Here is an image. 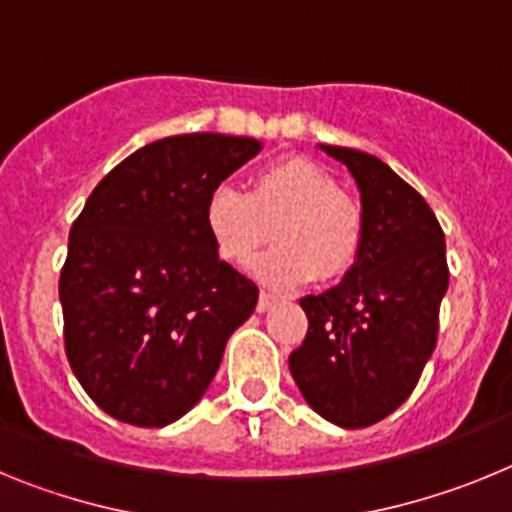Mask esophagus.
Instances as JSON below:
<instances>
[{"label": "esophagus", "mask_w": 512, "mask_h": 512, "mask_svg": "<svg viewBox=\"0 0 512 512\" xmlns=\"http://www.w3.org/2000/svg\"><path fill=\"white\" fill-rule=\"evenodd\" d=\"M274 305H279V297L277 295H269V292H261L259 302H256V310L266 312V310H271V307H274Z\"/></svg>", "instance_id": "esophagus-1"}]
</instances>
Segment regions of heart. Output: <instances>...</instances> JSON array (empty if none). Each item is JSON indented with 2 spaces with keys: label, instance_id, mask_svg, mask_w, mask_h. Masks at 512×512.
I'll list each match as a JSON object with an SVG mask.
<instances>
[{
  "label": "heart",
  "instance_id": "heart-1",
  "mask_svg": "<svg viewBox=\"0 0 512 512\" xmlns=\"http://www.w3.org/2000/svg\"><path fill=\"white\" fill-rule=\"evenodd\" d=\"M205 225L217 253L235 266L269 241L277 246L253 261L269 287L289 289L341 279L364 246V212L341 192L336 176L310 158H284L253 176L251 192L220 184L205 202Z\"/></svg>",
  "mask_w": 512,
  "mask_h": 512
}]
</instances>
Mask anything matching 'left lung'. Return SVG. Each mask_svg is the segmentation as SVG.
I'll list each match as a JSON object with an SVG mask.
<instances>
[{"instance_id":"left-lung-1","label":"left lung","mask_w":512,"mask_h":512,"mask_svg":"<svg viewBox=\"0 0 512 512\" xmlns=\"http://www.w3.org/2000/svg\"><path fill=\"white\" fill-rule=\"evenodd\" d=\"M320 151L354 176L364 246L341 284L300 300L310 328L289 354V372L315 413L366 428L408 400L436 348L449 289L446 238L423 197L377 156Z\"/></svg>"}]
</instances>
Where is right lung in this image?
Segmentation results:
<instances>
[{"instance_id":"right-lung-1","label":"right lung","mask_w":512,"mask_h":512,"mask_svg":"<svg viewBox=\"0 0 512 512\" xmlns=\"http://www.w3.org/2000/svg\"><path fill=\"white\" fill-rule=\"evenodd\" d=\"M261 140L171 135L130 153L89 194L61 269L71 372L122 423L161 428L200 402L259 287L220 261L205 202Z\"/></svg>"}]
</instances>
